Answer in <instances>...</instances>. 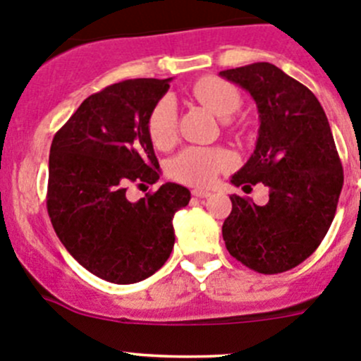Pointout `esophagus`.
<instances>
[{
    "label": "esophagus",
    "mask_w": 361,
    "mask_h": 361,
    "mask_svg": "<svg viewBox=\"0 0 361 361\" xmlns=\"http://www.w3.org/2000/svg\"><path fill=\"white\" fill-rule=\"evenodd\" d=\"M192 195H194V197H197V199H206V197H209V192L207 190H194L192 192Z\"/></svg>",
    "instance_id": "34e87169"
}]
</instances>
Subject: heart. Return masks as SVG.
Here are the masks:
<instances>
[{
	"instance_id": "1",
	"label": "heart",
	"mask_w": 361,
	"mask_h": 361,
	"mask_svg": "<svg viewBox=\"0 0 361 361\" xmlns=\"http://www.w3.org/2000/svg\"><path fill=\"white\" fill-rule=\"evenodd\" d=\"M190 92L199 103L214 115L227 118L241 108V92L220 76L207 75L195 80ZM148 136L157 148L169 147L176 136V104L169 96L162 97L152 108L148 115ZM228 166V157L221 150L214 148H185L183 152L171 159L167 171L174 180L192 187H206L216 178L220 171Z\"/></svg>"
}]
</instances>
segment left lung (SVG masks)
Listing matches in <instances>:
<instances>
[{
	"instance_id": "8db88e82",
	"label": "left lung",
	"mask_w": 361,
	"mask_h": 361,
	"mask_svg": "<svg viewBox=\"0 0 361 361\" xmlns=\"http://www.w3.org/2000/svg\"><path fill=\"white\" fill-rule=\"evenodd\" d=\"M220 75L248 90L260 113L253 155L231 181L269 188L265 206L231 195L225 246L246 267L279 274L314 253L336 216L344 173L332 129L314 94L274 64Z\"/></svg>"
}]
</instances>
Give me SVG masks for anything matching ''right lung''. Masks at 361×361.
Listing matches in <instances>:
<instances>
[{
	"label": "right lung",
	"mask_w": 361,
	"mask_h": 361,
	"mask_svg": "<svg viewBox=\"0 0 361 361\" xmlns=\"http://www.w3.org/2000/svg\"><path fill=\"white\" fill-rule=\"evenodd\" d=\"M171 78L123 80L87 97L56 133L49 157L47 209L57 238L104 281L130 285L157 272L174 246L173 216L188 188L164 183L137 202L129 185H154L159 160L148 115Z\"/></svg>",
	"instance_id": "add662e5"
}]
</instances>
